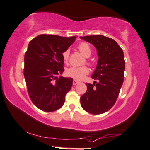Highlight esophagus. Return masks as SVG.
I'll return each mask as SVG.
<instances>
[{
    "instance_id": "esophagus-1",
    "label": "esophagus",
    "mask_w": 150,
    "mask_h": 150,
    "mask_svg": "<svg viewBox=\"0 0 150 150\" xmlns=\"http://www.w3.org/2000/svg\"><path fill=\"white\" fill-rule=\"evenodd\" d=\"M79 83V82L76 80H74L73 82V85H76V84H77Z\"/></svg>"
}]
</instances>
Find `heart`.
I'll use <instances>...</instances> for the list:
<instances>
[{
    "label": "heart",
    "mask_w": 150,
    "mask_h": 150,
    "mask_svg": "<svg viewBox=\"0 0 150 150\" xmlns=\"http://www.w3.org/2000/svg\"><path fill=\"white\" fill-rule=\"evenodd\" d=\"M78 50L84 57L89 58L91 54V49L89 45L86 42H82L78 45ZM62 57L64 62L66 63L69 58V51L65 50L62 53ZM87 64H90L89 61L86 60ZM66 75L76 80H82L84 77L89 73V68L86 66L82 67H71L68 68L66 71Z\"/></svg>",
    "instance_id": "1"
}]
</instances>
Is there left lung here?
Masks as SVG:
<instances>
[{
	"label": "left lung",
	"instance_id": "left-lung-1",
	"mask_svg": "<svg viewBox=\"0 0 150 150\" xmlns=\"http://www.w3.org/2000/svg\"><path fill=\"white\" fill-rule=\"evenodd\" d=\"M80 38L91 43L98 57L96 68L91 76L98 82L86 83L87 90L81 96V105L91 114H103L114 105L123 84L125 69L123 50L116 41L103 35H88Z\"/></svg>",
	"mask_w": 150,
	"mask_h": 150
}]
</instances>
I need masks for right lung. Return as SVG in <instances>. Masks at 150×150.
I'll use <instances>...</instances> for the list:
<instances>
[{
  "mask_svg": "<svg viewBox=\"0 0 150 150\" xmlns=\"http://www.w3.org/2000/svg\"><path fill=\"white\" fill-rule=\"evenodd\" d=\"M75 38L76 36L42 34L28 44L24 56L23 75L30 100L41 110L54 112L64 104L73 80L58 75L64 71L62 53Z\"/></svg>",
  "mask_w": 150,
  "mask_h": 150,
  "instance_id": "right-lung-1",
  "label": "right lung"
}]
</instances>
